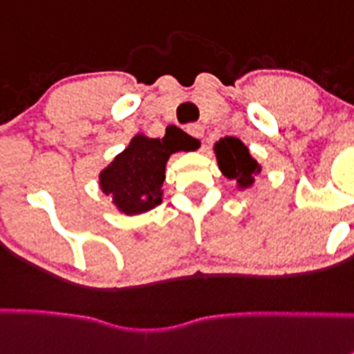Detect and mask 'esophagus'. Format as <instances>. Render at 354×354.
I'll return each instance as SVG.
<instances>
[{
  "mask_svg": "<svg viewBox=\"0 0 354 354\" xmlns=\"http://www.w3.org/2000/svg\"><path fill=\"white\" fill-rule=\"evenodd\" d=\"M187 132L190 134V136L197 138V140H201V138L204 136V127L201 124H190L187 127Z\"/></svg>",
  "mask_w": 354,
  "mask_h": 354,
  "instance_id": "34e87169",
  "label": "esophagus"
}]
</instances>
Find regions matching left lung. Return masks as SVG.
Wrapping results in <instances>:
<instances>
[{
  "label": "left lung",
  "mask_w": 354,
  "mask_h": 354,
  "mask_svg": "<svg viewBox=\"0 0 354 354\" xmlns=\"http://www.w3.org/2000/svg\"><path fill=\"white\" fill-rule=\"evenodd\" d=\"M218 167L223 176L234 180L237 188H250L255 183V176L260 174L262 166L250 155L246 145L232 136H225L214 143Z\"/></svg>",
  "instance_id": "1"
}]
</instances>
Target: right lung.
Instances as JSON below:
<instances>
[{"label":"right lung","mask_w":354,"mask_h":354,"mask_svg":"<svg viewBox=\"0 0 354 354\" xmlns=\"http://www.w3.org/2000/svg\"><path fill=\"white\" fill-rule=\"evenodd\" d=\"M188 143L194 147V141L188 140ZM180 150L183 148H178L167 136L155 140L136 134L129 147L101 171L99 187L120 213H147L162 203L166 164Z\"/></svg>","instance_id":"1"}]
</instances>
